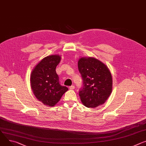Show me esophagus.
Segmentation results:
<instances>
[{"mask_svg": "<svg viewBox=\"0 0 146 146\" xmlns=\"http://www.w3.org/2000/svg\"><path fill=\"white\" fill-rule=\"evenodd\" d=\"M74 88H75V87L74 86H71L69 87V88L70 90H73V89H74Z\"/></svg>", "mask_w": 146, "mask_h": 146, "instance_id": "obj_1", "label": "esophagus"}]
</instances>
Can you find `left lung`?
<instances>
[{
	"label": "left lung",
	"instance_id": "8db88e82",
	"mask_svg": "<svg viewBox=\"0 0 146 146\" xmlns=\"http://www.w3.org/2000/svg\"><path fill=\"white\" fill-rule=\"evenodd\" d=\"M78 69L83 80V86L79 90L83 104L88 108L103 104L112 88V76L107 66L93 58H82L78 62Z\"/></svg>",
	"mask_w": 146,
	"mask_h": 146
}]
</instances>
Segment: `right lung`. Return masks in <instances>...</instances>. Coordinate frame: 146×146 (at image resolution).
<instances>
[{
    "instance_id": "1",
    "label": "right lung",
    "mask_w": 146,
    "mask_h": 146,
    "mask_svg": "<svg viewBox=\"0 0 146 146\" xmlns=\"http://www.w3.org/2000/svg\"><path fill=\"white\" fill-rule=\"evenodd\" d=\"M59 55H51L44 58L33 70L30 82L36 98L48 107L54 106L61 98L68 87L59 83L56 68L60 61Z\"/></svg>"
}]
</instances>
